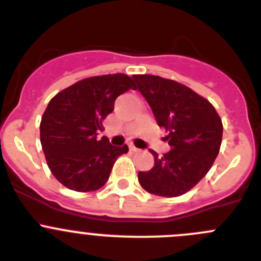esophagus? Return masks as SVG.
Masks as SVG:
<instances>
[{
    "instance_id": "34e87169",
    "label": "esophagus",
    "mask_w": 261,
    "mask_h": 261,
    "mask_svg": "<svg viewBox=\"0 0 261 261\" xmlns=\"http://www.w3.org/2000/svg\"><path fill=\"white\" fill-rule=\"evenodd\" d=\"M129 149H130L132 151H140V149H138V147H136L133 144H129Z\"/></svg>"
}]
</instances>
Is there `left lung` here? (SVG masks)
<instances>
[{
	"label": "left lung",
	"mask_w": 261,
	"mask_h": 261,
	"mask_svg": "<svg viewBox=\"0 0 261 261\" xmlns=\"http://www.w3.org/2000/svg\"><path fill=\"white\" fill-rule=\"evenodd\" d=\"M135 90L150 106L159 126L168 132L171 150L154 166L138 172V181L149 193L163 197L184 195L208 174L222 142V121L213 106L190 87L158 75H133Z\"/></svg>",
	"instance_id": "left-lung-1"
}]
</instances>
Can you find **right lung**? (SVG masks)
I'll return each instance as SVG.
<instances>
[{
  "mask_svg": "<svg viewBox=\"0 0 261 261\" xmlns=\"http://www.w3.org/2000/svg\"><path fill=\"white\" fill-rule=\"evenodd\" d=\"M135 90L126 74L98 75L82 80L50 99L40 123V142L48 167L66 188L91 192L102 188L115 161L128 146L99 140L102 121L114 111L119 95Z\"/></svg>",
  "mask_w": 261,
  "mask_h": 261,
  "instance_id": "1",
  "label": "right lung"
}]
</instances>
